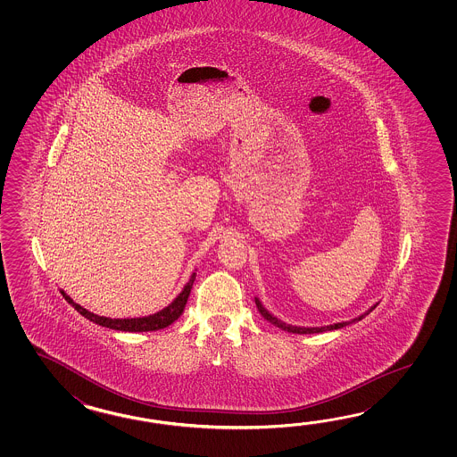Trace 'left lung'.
I'll list each match as a JSON object with an SVG mask.
<instances>
[{
    "label": "left lung",
    "instance_id": "obj_1",
    "mask_svg": "<svg viewBox=\"0 0 457 457\" xmlns=\"http://www.w3.org/2000/svg\"><path fill=\"white\" fill-rule=\"evenodd\" d=\"M254 302H256V307H258V311H260V313H262V317H264L266 320L271 321L272 325L279 327V328H282V330L291 331V333H301V335H303V333H320V331L338 330V328H343V327H346L348 323H351V321H341V323H335V325H330V327H320V328H302V327H292V325H286V323H282L281 320H278L276 317H272L271 313H270V312L266 311V309L262 307V302L258 301V299H256ZM374 307H376V305H374ZM374 307H372V309H374ZM372 309L366 312L364 315L358 317V319H354L353 321L364 319L366 315H370V312H372Z\"/></svg>",
    "mask_w": 457,
    "mask_h": 457
}]
</instances>
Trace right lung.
I'll return each mask as SVG.
<instances>
[{
	"label": "right lung",
	"instance_id": "add662e5",
	"mask_svg": "<svg viewBox=\"0 0 457 457\" xmlns=\"http://www.w3.org/2000/svg\"><path fill=\"white\" fill-rule=\"evenodd\" d=\"M193 282H195V274L191 276V279L186 284L183 292L166 309L158 312V313H154L150 317H142V319H107V317H99V315H95V313L87 312V309L79 307L78 303L70 299L65 292L62 291V294H63L65 301L69 302L71 307H75V311L79 312L87 320L95 321V323L101 325V327L119 331H155L165 328V327L171 325L173 321L179 319V315L185 311L186 302H187L189 292H191V287H193Z\"/></svg>",
	"mask_w": 457,
	"mask_h": 457
}]
</instances>
